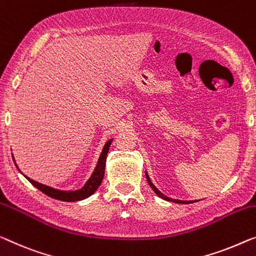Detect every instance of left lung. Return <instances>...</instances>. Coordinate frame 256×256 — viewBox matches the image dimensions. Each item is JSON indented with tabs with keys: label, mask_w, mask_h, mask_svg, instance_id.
Here are the masks:
<instances>
[{
	"label": "left lung",
	"mask_w": 256,
	"mask_h": 256,
	"mask_svg": "<svg viewBox=\"0 0 256 256\" xmlns=\"http://www.w3.org/2000/svg\"><path fill=\"white\" fill-rule=\"evenodd\" d=\"M146 178H147V182H148V184H150V188H152V190H154V192L156 193V196L161 198V199L166 200V201L174 202V204H193V202H194V201H182V200H178V199H171V198H168L166 196H164V194H163V193L161 192V190H158V188H156V186H155L154 184H152V180H150V176H148L147 171H146Z\"/></svg>",
	"instance_id": "8db88e82"
}]
</instances>
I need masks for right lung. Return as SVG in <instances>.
<instances>
[{
  "mask_svg": "<svg viewBox=\"0 0 256 256\" xmlns=\"http://www.w3.org/2000/svg\"><path fill=\"white\" fill-rule=\"evenodd\" d=\"M114 138H110L109 140H106V142L104 144V148H102V152L100 156H98V163L95 166L93 172H92L90 177L87 179V182L84 184L82 188L79 190H57L52 188V186L41 184L39 182L33 180L30 177L25 176L24 174H20L24 176L32 184L33 186H36L38 190H40L41 192L44 193L46 196L52 198V199L56 200H60V201H66V202H74V201H80L84 199H87V198L90 196L92 194L95 193V190L98 188V186L101 185L102 179L104 177V169H106V154H108L110 144H112ZM14 162V158L12 156ZM17 166V164H16Z\"/></svg>",
  "mask_w": 256,
  "mask_h": 256,
  "instance_id": "right-lung-1",
  "label": "right lung"
}]
</instances>
